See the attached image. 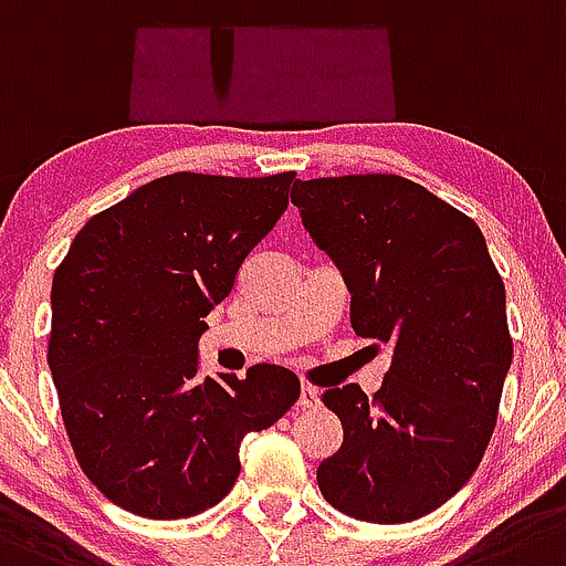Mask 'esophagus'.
Returning <instances> with one entry per match:
<instances>
[{
    "mask_svg": "<svg viewBox=\"0 0 566 566\" xmlns=\"http://www.w3.org/2000/svg\"><path fill=\"white\" fill-rule=\"evenodd\" d=\"M298 406H302V409H313V406H318V389L310 384H304L302 395H298Z\"/></svg>",
    "mask_w": 566,
    "mask_h": 566,
    "instance_id": "1",
    "label": "esophagus"
}]
</instances>
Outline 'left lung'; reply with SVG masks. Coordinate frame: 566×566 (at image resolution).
<instances>
[{"mask_svg": "<svg viewBox=\"0 0 566 566\" xmlns=\"http://www.w3.org/2000/svg\"><path fill=\"white\" fill-rule=\"evenodd\" d=\"M344 276L360 338L391 349L384 386L324 391L344 442L318 488L346 516L415 522L473 476L513 360L505 284L480 226L397 175L298 180L290 197Z\"/></svg>", "mask_w": 566, "mask_h": 566, "instance_id": "left-lung-1", "label": "left lung"}]
</instances>
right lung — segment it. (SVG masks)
I'll list each match as a JSON object with an SVG mask.
<instances>
[{"mask_svg": "<svg viewBox=\"0 0 566 566\" xmlns=\"http://www.w3.org/2000/svg\"><path fill=\"white\" fill-rule=\"evenodd\" d=\"M293 177H157L95 213L59 264L48 364L61 417L81 471L124 511L186 518L222 502L242 437L302 395L276 364L197 371L202 318L273 231Z\"/></svg>", "mask_w": 566, "mask_h": 566, "instance_id": "1", "label": "right lung"}]
</instances>
